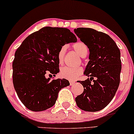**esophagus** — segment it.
I'll return each mask as SVG.
<instances>
[{
  "instance_id": "34e87169",
  "label": "esophagus",
  "mask_w": 134,
  "mask_h": 134,
  "mask_svg": "<svg viewBox=\"0 0 134 134\" xmlns=\"http://www.w3.org/2000/svg\"><path fill=\"white\" fill-rule=\"evenodd\" d=\"M75 83H76V82H74V81H70V86L74 85V84Z\"/></svg>"
}]
</instances>
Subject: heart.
Segmentation results:
<instances>
[{
	"instance_id": "heart-1",
	"label": "heart",
	"mask_w": 134,
	"mask_h": 134,
	"mask_svg": "<svg viewBox=\"0 0 134 134\" xmlns=\"http://www.w3.org/2000/svg\"><path fill=\"white\" fill-rule=\"evenodd\" d=\"M72 47L75 51L82 57H86L88 53L89 48L86 43L82 41H77L72 45ZM67 47L65 45L62 46L60 48L58 52V59L60 64H62L64 60V56L66 52ZM82 73V68L81 67H63L60 70V75L62 77L69 80H73L77 78Z\"/></svg>"
}]
</instances>
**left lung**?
Listing matches in <instances>:
<instances>
[{"mask_svg": "<svg viewBox=\"0 0 134 134\" xmlns=\"http://www.w3.org/2000/svg\"><path fill=\"white\" fill-rule=\"evenodd\" d=\"M74 31L90 50V61L84 72L90 78L78 81L84 87V91L75 100L84 111H99L110 103L119 86L120 51L106 33L87 27H78Z\"/></svg>", "mask_w": 134, "mask_h": 134, "instance_id": "left-lung-1", "label": "left lung"}]
</instances>
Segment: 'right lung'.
Masks as SVG:
<instances>
[{
  "label": "right lung",
  "mask_w": 134,
  "mask_h": 134,
  "mask_svg": "<svg viewBox=\"0 0 134 134\" xmlns=\"http://www.w3.org/2000/svg\"><path fill=\"white\" fill-rule=\"evenodd\" d=\"M77 40L69 29L47 26L29 35L17 49L13 63V84L27 109L41 111L50 108L56 102L60 90L70 85L68 80L51 81L45 75L55 76L59 72L60 48Z\"/></svg>",
  "instance_id": "1"
}]
</instances>
